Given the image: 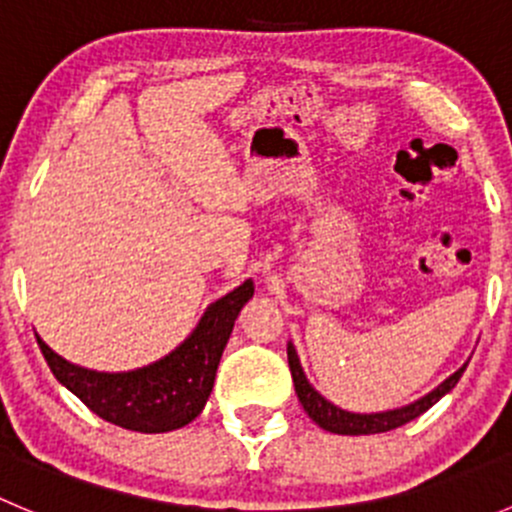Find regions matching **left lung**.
Here are the masks:
<instances>
[{"mask_svg": "<svg viewBox=\"0 0 512 512\" xmlns=\"http://www.w3.org/2000/svg\"><path fill=\"white\" fill-rule=\"evenodd\" d=\"M287 361H289V371H292V381H294V391H297L299 404L304 406L309 418H312L317 426H322L324 431L332 433H342V436H369V433H384L391 431V428H399L404 423L414 421L423 414V411L431 409L441 396H446L453 386L458 384V379L463 376L468 364H463L456 374L448 376L443 384H438L431 394H426L423 399L414 401L409 406H401V409L394 411H381V414H352V411H344L339 406H334L332 401L324 399L317 389L307 381L304 376L302 366H299V356L294 352L292 344H287Z\"/></svg>", "mask_w": 512, "mask_h": 512, "instance_id": "1", "label": "left lung"}]
</instances>
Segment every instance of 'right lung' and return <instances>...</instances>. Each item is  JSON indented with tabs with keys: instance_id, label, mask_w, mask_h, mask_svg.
I'll return each instance as SVG.
<instances>
[{
	"instance_id": "add662e5",
	"label": "right lung",
	"mask_w": 512,
	"mask_h": 512,
	"mask_svg": "<svg viewBox=\"0 0 512 512\" xmlns=\"http://www.w3.org/2000/svg\"><path fill=\"white\" fill-rule=\"evenodd\" d=\"M252 294V280L242 282L210 304L195 332L175 352L136 371L106 374L84 369L46 347L41 337L36 342L51 374L103 421L141 433L175 431L203 411L237 314Z\"/></svg>"
}]
</instances>
